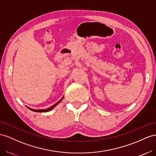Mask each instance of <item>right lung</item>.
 I'll return each instance as SVG.
<instances>
[{
  "label": "right lung",
  "mask_w": 156,
  "mask_h": 156,
  "mask_svg": "<svg viewBox=\"0 0 156 156\" xmlns=\"http://www.w3.org/2000/svg\"><path fill=\"white\" fill-rule=\"evenodd\" d=\"M63 97H63L61 98V99L57 102V103H56V104H55L53 106H52L51 107H50V108H48V109H46V110H43V109H41V110H36V109H33V108H29V107H28V106H27V107L29 110H32V111H33V112H49V111H50V110H51L53 108H54L55 106L58 105L60 102L61 101V100L63 99Z\"/></svg>",
  "instance_id": "add662e5"
}]
</instances>
